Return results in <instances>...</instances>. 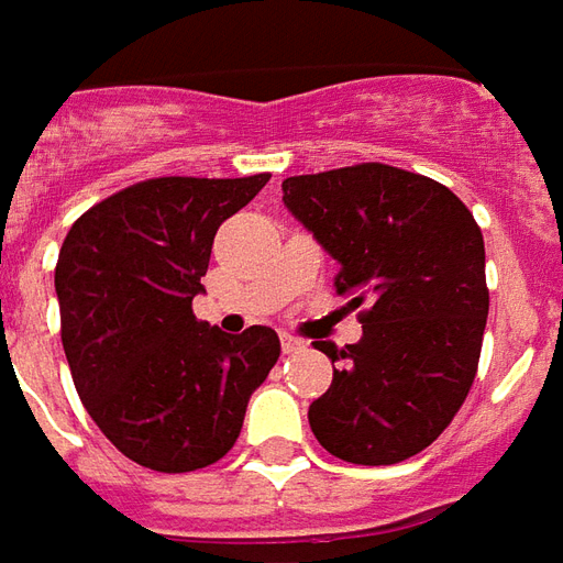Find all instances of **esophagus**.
<instances>
[{
    "mask_svg": "<svg viewBox=\"0 0 563 563\" xmlns=\"http://www.w3.org/2000/svg\"><path fill=\"white\" fill-rule=\"evenodd\" d=\"M302 349H306V342H302V339L290 336V333H282V352L297 354V352H302Z\"/></svg>",
    "mask_w": 563,
    "mask_h": 563,
    "instance_id": "34e87169",
    "label": "esophagus"
}]
</instances>
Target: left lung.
Segmentation results:
<instances>
[{
  "label": "left lung",
  "mask_w": 563,
  "mask_h": 563,
  "mask_svg": "<svg viewBox=\"0 0 563 563\" xmlns=\"http://www.w3.org/2000/svg\"><path fill=\"white\" fill-rule=\"evenodd\" d=\"M285 206L339 263L336 294L364 336L336 349L314 440L349 464H400L449 428L470 394L488 318L485 242L449 187L385 163L282 181Z\"/></svg>",
  "instance_id": "obj_1"
}]
</instances>
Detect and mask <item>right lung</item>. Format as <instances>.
<instances>
[{
  "label": "right lung",
  "instance_id": "add662e5",
  "mask_svg": "<svg viewBox=\"0 0 563 563\" xmlns=\"http://www.w3.org/2000/svg\"><path fill=\"white\" fill-rule=\"evenodd\" d=\"M269 175L151 178L71 224L54 288L63 352L97 428L135 464L190 473L236 442L254 390L282 354L273 327L197 321L211 242Z\"/></svg>",
  "mask_w": 563,
  "mask_h": 563
}]
</instances>
